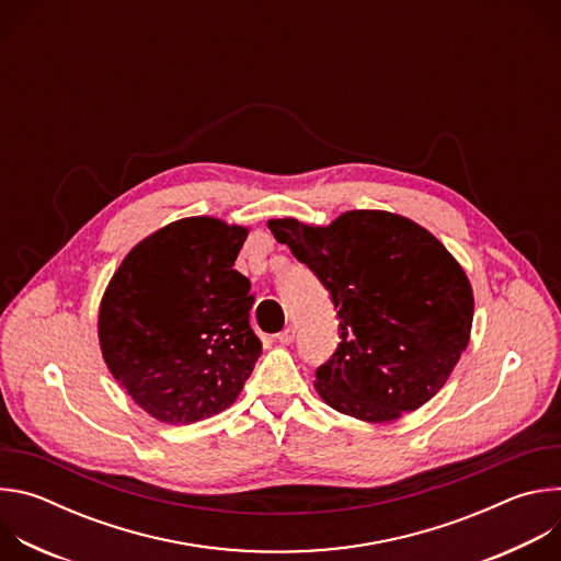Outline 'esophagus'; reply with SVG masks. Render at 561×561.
<instances>
[{"mask_svg":"<svg viewBox=\"0 0 561 561\" xmlns=\"http://www.w3.org/2000/svg\"><path fill=\"white\" fill-rule=\"evenodd\" d=\"M277 342L284 344V346L293 344L295 342V329H284L282 333H277Z\"/></svg>","mask_w":561,"mask_h":561,"instance_id":"34e87169","label":"esophagus"}]
</instances>
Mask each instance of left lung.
Masks as SVG:
<instances>
[{"label": "left lung", "instance_id": "8db88e82", "mask_svg": "<svg viewBox=\"0 0 561 561\" xmlns=\"http://www.w3.org/2000/svg\"><path fill=\"white\" fill-rule=\"evenodd\" d=\"M268 228L337 308L340 344L314 370L331 409L383 424L439 392L468 346L474 299L435 234L386 210H348L329 226L284 217Z\"/></svg>", "mask_w": 561, "mask_h": 561}]
</instances>
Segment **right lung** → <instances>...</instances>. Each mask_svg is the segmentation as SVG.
<instances>
[{
    "instance_id": "right-lung-1",
    "label": "right lung",
    "mask_w": 561,
    "mask_h": 561,
    "mask_svg": "<svg viewBox=\"0 0 561 561\" xmlns=\"http://www.w3.org/2000/svg\"><path fill=\"white\" fill-rule=\"evenodd\" d=\"M247 234L215 217L173 221L141 239L108 282L98 322L104 362L159 422L221 413L262 355L251 282L232 268Z\"/></svg>"
}]
</instances>
